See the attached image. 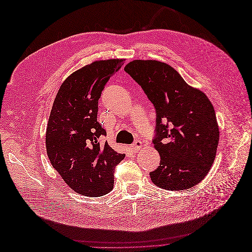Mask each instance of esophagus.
<instances>
[{
    "label": "esophagus",
    "mask_w": 252,
    "mask_h": 252,
    "mask_svg": "<svg viewBox=\"0 0 252 252\" xmlns=\"http://www.w3.org/2000/svg\"><path fill=\"white\" fill-rule=\"evenodd\" d=\"M130 148H131V150L132 151H139L141 148H142V142L141 141H135L131 146H130Z\"/></svg>",
    "instance_id": "1"
}]
</instances>
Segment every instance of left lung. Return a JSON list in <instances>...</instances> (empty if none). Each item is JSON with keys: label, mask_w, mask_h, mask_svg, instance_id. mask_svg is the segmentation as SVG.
Returning <instances> with one entry per match:
<instances>
[{"label": "left lung", "mask_w": 252, "mask_h": 252, "mask_svg": "<svg viewBox=\"0 0 252 252\" xmlns=\"http://www.w3.org/2000/svg\"><path fill=\"white\" fill-rule=\"evenodd\" d=\"M124 70L142 87L157 112L152 142L161 162L150 172L151 181L171 191L195 186L210 170L219 144V126L209 98L158 61L134 60Z\"/></svg>", "instance_id": "left-lung-1"}]
</instances>
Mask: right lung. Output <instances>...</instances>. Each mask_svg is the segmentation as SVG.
<instances>
[{
    "label": "right lung",
    "instance_id": "obj_1",
    "mask_svg": "<svg viewBox=\"0 0 252 252\" xmlns=\"http://www.w3.org/2000/svg\"><path fill=\"white\" fill-rule=\"evenodd\" d=\"M123 59L95 61L74 71L61 85L48 120L49 161L75 192L101 196L113 188L114 168L125 158L98 139L106 130L96 121L97 103L106 83Z\"/></svg>",
    "mask_w": 252,
    "mask_h": 252
}]
</instances>
